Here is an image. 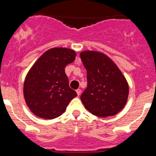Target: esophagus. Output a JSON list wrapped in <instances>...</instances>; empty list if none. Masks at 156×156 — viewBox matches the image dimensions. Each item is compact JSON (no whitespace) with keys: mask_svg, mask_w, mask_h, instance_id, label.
<instances>
[{"mask_svg":"<svg viewBox=\"0 0 156 156\" xmlns=\"http://www.w3.org/2000/svg\"><path fill=\"white\" fill-rule=\"evenodd\" d=\"M76 92H77V94H78V96H79V95L81 94V89H77Z\"/></svg>","mask_w":156,"mask_h":156,"instance_id":"34e87169","label":"esophagus"}]
</instances>
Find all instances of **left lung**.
<instances>
[{
  "label": "left lung",
  "instance_id": "left-lung-1",
  "mask_svg": "<svg viewBox=\"0 0 156 156\" xmlns=\"http://www.w3.org/2000/svg\"><path fill=\"white\" fill-rule=\"evenodd\" d=\"M87 70V87L81 96V102L93 115L113 116L126 104L129 86L118 67L109 57L94 51L80 54Z\"/></svg>",
  "mask_w": 156,
  "mask_h": 156
}]
</instances>
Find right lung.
Segmentation results:
<instances>
[{
	"mask_svg": "<svg viewBox=\"0 0 156 156\" xmlns=\"http://www.w3.org/2000/svg\"><path fill=\"white\" fill-rule=\"evenodd\" d=\"M76 53L67 48H52L35 62L26 77L23 95L30 110L43 119L56 118L62 114L69 102L77 96L69 87L65 72L73 62Z\"/></svg>",
	"mask_w": 156,
	"mask_h": 156,
	"instance_id": "right-lung-1",
	"label": "right lung"
}]
</instances>
